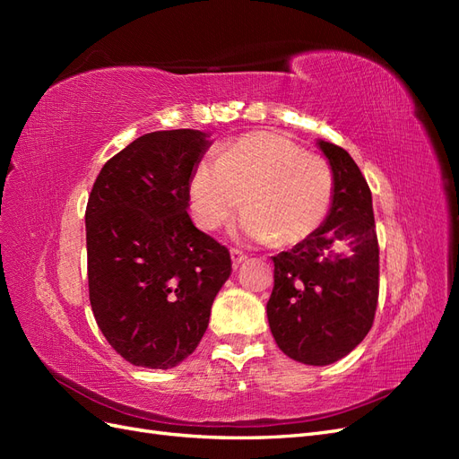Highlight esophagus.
Segmentation results:
<instances>
[{"mask_svg":"<svg viewBox=\"0 0 459 459\" xmlns=\"http://www.w3.org/2000/svg\"><path fill=\"white\" fill-rule=\"evenodd\" d=\"M230 255H231V262H233L235 268H238L239 264H243L247 260V255L243 251H239V248H231Z\"/></svg>","mask_w":459,"mask_h":459,"instance_id":"obj_1","label":"esophagus"}]
</instances>
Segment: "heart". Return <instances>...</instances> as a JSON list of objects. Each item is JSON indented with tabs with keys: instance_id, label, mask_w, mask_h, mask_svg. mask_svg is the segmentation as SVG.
Wrapping results in <instances>:
<instances>
[{
	"instance_id": "obj_1",
	"label": "heart",
	"mask_w": 459,
	"mask_h": 459,
	"mask_svg": "<svg viewBox=\"0 0 459 459\" xmlns=\"http://www.w3.org/2000/svg\"><path fill=\"white\" fill-rule=\"evenodd\" d=\"M335 193L331 166L275 132L241 135L203 159L187 179V204L195 224L216 231L245 204L239 231L275 247L297 245L324 224Z\"/></svg>"
}]
</instances>
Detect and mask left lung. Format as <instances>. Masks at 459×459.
Returning <instances> with one entry per match:
<instances>
[{"mask_svg":"<svg viewBox=\"0 0 459 459\" xmlns=\"http://www.w3.org/2000/svg\"><path fill=\"white\" fill-rule=\"evenodd\" d=\"M335 193L325 221L273 260L268 322L281 352L327 366L354 351L373 325L379 299V245L371 191L342 147L319 140Z\"/></svg>","mask_w":459,"mask_h":459,"instance_id":"8db88e82","label":"left lung"}]
</instances>
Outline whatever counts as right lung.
<instances>
[{
    "instance_id": "obj_1",
    "label": "right lung",
    "mask_w": 459,
    "mask_h": 459,
    "mask_svg": "<svg viewBox=\"0 0 459 459\" xmlns=\"http://www.w3.org/2000/svg\"><path fill=\"white\" fill-rule=\"evenodd\" d=\"M211 145L199 130L137 137L107 160L86 208L95 322L126 362L169 369L197 349L230 251L193 226L187 179Z\"/></svg>"
}]
</instances>
